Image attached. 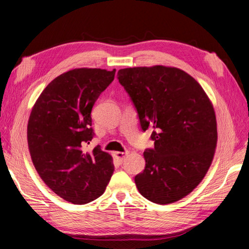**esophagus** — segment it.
I'll return each mask as SVG.
<instances>
[{
    "instance_id": "esophagus-1",
    "label": "esophagus",
    "mask_w": 249,
    "mask_h": 249,
    "mask_svg": "<svg viewBox=\"0 0 249 249\" xmlns=\"http://www.w3.org/2000/svg\"><path fill=\"white\" fill-rule=\"evenodd\" d=\"M126 155H127V153H122V152H116V153H114L115 159H116L119 163H123V162H124V158L126 157Z\"/></svg>"
}]
</instances>
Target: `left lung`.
Listing matches in <instances>:
<instances>
[{
    "mask_svg": "<svg viewBox=\"0 0 249 249\" xmlns=\"http://www.w3.org/2000/svg\"><path fill=\"white\" fill-rule=\"evenodd\" d=\"M118 81L137 110L141 129L153 130L154 148L135 177L142 196L159 205L193 191L212 164L217 144L213 105L198 82L177 67L119 70Z\"/></svg>",
    "mask_w": 249,
    "mask_h": 249,
    "instance_id": "8db88e82",
    "label": "left lung"
}]
</instances>
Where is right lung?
<instances>
[{
	"instance_id": "obj_1",
	"label": "right lung",
	"mask_w": 249,
	"mask_h": 249,
	"mask_svg": "<svg viewBox=\"0 0 249 249\" xmlns=\"http://www.w3.org/2000/svg\"><path fill=\"white\" fill-rule=\"evenodd\" d=\"M116 70L74 69L44 88L29 117L27 137L39 177L60 197L84 205L100 197L114 171L112 157L100 145H84L94 136L91 110L114 80Z\"/></svg>"
}]
</instances>
